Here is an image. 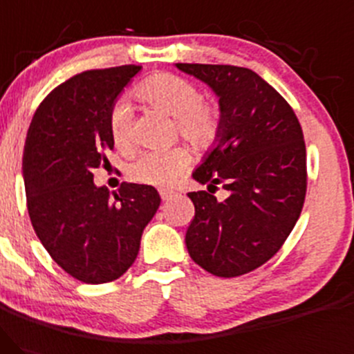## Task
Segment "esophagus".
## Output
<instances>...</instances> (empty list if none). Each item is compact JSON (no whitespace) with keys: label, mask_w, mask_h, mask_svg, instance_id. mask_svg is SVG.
Instances as JSON below:
<instances>
[{"label":"esophagus","mask_w":354,"mask_h":354,"mask_svg":"<svg viewBox=\"0 0 354 354\" xmlns=\"http://www.w3.org/2000/svg\"><path fill=\"white\" fill-rule=\"evenodd\" d=\"M158 194H160L162 201H170V198L176 196V192H174V190H170V189H160V190H158Z\"/></svg>","instance_id":"34e87169"}]
</instances>
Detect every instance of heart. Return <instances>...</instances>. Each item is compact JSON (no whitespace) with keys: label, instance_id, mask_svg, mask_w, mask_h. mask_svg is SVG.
I'll list each match as a JSON object with an SVG mask.
<instances>
[{"label":"heart","instance_id":"b5f03b06","mask_svg":"<svg viewBox=\"0 0 354 354\" xmlns=\"http://www.w3.org/2000/svg\"><path fill=\"white\" fill-rule=\"evenodd\" d=\"M135 97L153 109L174 115V124L184 140L198 152H207L221 140L222 112L216 102L205 100L192 82L174 73H156L135 88ZM113 144L127 147L132 140V125L125 103H115L109 113ZM190 156L184 147L147 150L130 164V176L149 185H170L187 169Z\"/></svg>","mask_w":354,"mask_h":354}]
</instances>
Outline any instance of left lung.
<instances>
[{
    "label": "left lung",
    "mask_w": 354,
    "mask_h": 354,
    "mask_svg": "<svg viewBox=\"0 0 354 354\" xmlns=\"http://www.w3.org/2000/svg\"><path fill=\"white\" fill-rule=\"evenodd\" d=\"M219 95L221 140L194 172L209 190L189 192L196 214L185 232L189 254L221 277L248 274L283 248L304 205L306 145L295 110L249 68L177 63ZM217 185L230 192L213 196Z\"/></svg>",
    "instance_id": "8db88e82"
}]
</instances>
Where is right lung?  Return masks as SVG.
<instances>
[{
    "mask_svg": "<svg viewBox=\"0 0 354 354\" xmlns=\"http://www.w3.org/2000/svg\"><path fill=\"white\" fill-rule=\"evenodd\" d=\"M140 65L86 70L51 90L39 103L23 150L26 207L51 259L86 284L118 279L140 248L160 205L152 185L124 182L110 197L95 187L91 170L113 147L109 113Z\"/></svg>",
    "mask_w": 354,
    "mask_h": 354,
    "instance_id": "add662e5",
    "label": "right lung"
}]
</instances>
